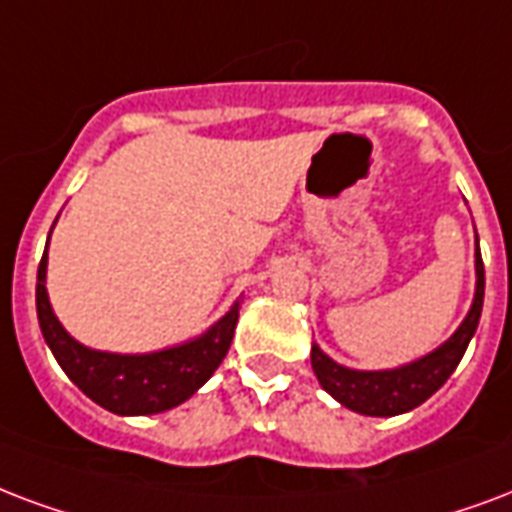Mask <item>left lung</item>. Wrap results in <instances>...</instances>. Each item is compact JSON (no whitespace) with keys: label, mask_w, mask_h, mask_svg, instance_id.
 <instances>
[{"label":"left lung","mask_w":512,"mask_h":512,"mask_svg":"<svg viewBox=\"0 0 512 512\" xmlns=\"http://www.w3.org/2000/svg\"><path fill=\"white\" fill-rule=\"evenodd\" d=\"M475 271H478V284H475V300L470 314L440 349L411 362V365L395 370H351L330 360L319 346H311V368L317 373L322 389L327 395H333L338 403L346 405L349 411L365 413V416H397V413L413 411L416 405L435 395L456 370L467 351V343L478 330L483 284H486L483 282L481 249L475 252Z\"/></svg>","instance_id":"8db88e82"}]
</instances>
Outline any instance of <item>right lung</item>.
<instances>
[{
  "mask_svg": "<svg viewBox=\"0 0 512 512\" xmlns=\"http://www.w3.org/2000/svg\"><path fill=\"white\" fill-rule=\"evenodd\" d=\"M50 239V236H48ZM48 249L37 271V317L45 343L74 384L117 416H147L185 403L220 368L239 322V303L217 325L190 343L152 354H109L85 349L53 314L45 290Z\"/></svg>",
  "mask_w": 512,
  "mask_h": 512,
  "instance_id": "right-lung-1",
  "label": "right lung"
}]
</instances>
